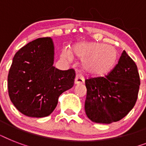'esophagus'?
Wrapping results in <instances>:
<instances>
[{
    "mask_svg": "<svg viewBox=\"0 0 146 146\" xmlns=\"http://www.w3.org/2000/svg\"><path fill=\"white\" fill-rule=\"evenodd\" d=\"M83 82H84V79H83V77H82V76L79 75V74H77V75L76 76L75 80H74V83H75L76 85L82 84Z\"/></svg>",
    "mask_w": 146,
    "mask_h": 146,
    "instance_id": "esophagus-1",
    "label": "esophagus"
}]
</instances>
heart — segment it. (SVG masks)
<instances>
[{"label": "heart", "mask_w": 146, "mask_h": 146, "mask_svg": "<svg viewBox=\"0 0 146 146\" xmlns=\"http://www.w3.org/2000/svg\"><path fill=\"white\" fill-rule=\"evenodd\" d=\"M72 52L79 58L84 60L82 67L87 73L95 76H102L113 70L117 64V55L113 48L108 44L96 42H81L76 44ZM62 57L72 58L70 50L64 49Z\"/></svg>", "instance_id": "1"}]
</instances>
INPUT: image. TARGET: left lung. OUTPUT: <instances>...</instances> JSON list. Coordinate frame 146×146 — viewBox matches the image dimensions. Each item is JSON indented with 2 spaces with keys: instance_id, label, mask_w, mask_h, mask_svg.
<instances>
[{
  "instance_id": "left-lung-1",
  "label": "left lung",
  "mask_w": 146,
  "mask_h": 146,
  "mask_svg": "<svg viewBox=\"0 0 146 146\" xmlns=\"http://www.w3.org/2000/svg\"><path fill=\"white\" fill-rule=\"evenodd\" d=\"M140 86L137 66L123 50L118 64L104 77L86 80L85 111L98 123L119 121L136 104Z\"/></svg>"
}]
</instances>
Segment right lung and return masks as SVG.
Segmentation results:
<instances>
[{
	"mask_svg": "<svg viewBox=\"0 0 146 146\" xmlns=\"http://www.w3.org/2000/svg\"><path fill=\"white\" fill-rule=\"evenodd\" d=\"M54 60V46L50 37L34 40L15 54L8 74V93L24 115H50L59 96L73 86L74 70H58L53 66Z\"/></svg>",
	"mask_w": 146,
	"mask_h": 146,
	"instance_id": "right-lung-1",
	"label": "right lung"
}]
</instances>
